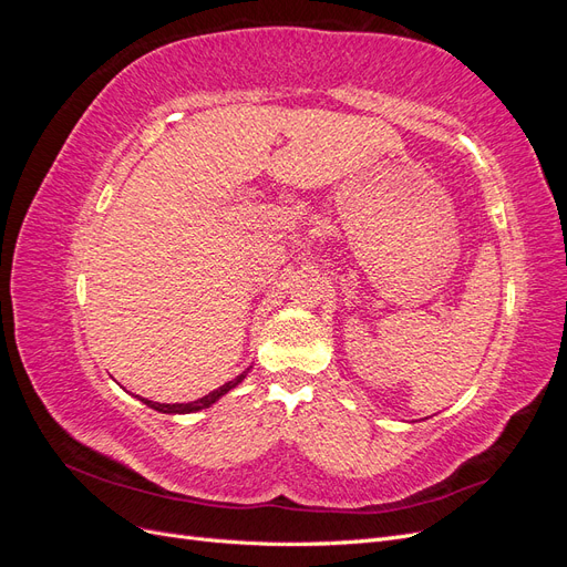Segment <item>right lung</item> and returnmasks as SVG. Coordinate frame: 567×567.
<instances>
[{"mask_svg":"<svg viewBox=\"0 0 567 567\" xmlns=\"http://www.w3.org/2000/svg\"><path fill=\"white\" fill-rule=\"evenodd\" d=\"M248 371H250V369H248ZM248 371H244L241 375H236L234 381H229V383H225L221 388L208 392V394H205V398H200V400H196V402H186V404H161V402H151V400H142V402H144L146 406H151V409L161 411V414H194V411L213 406V404L221 398V394H227L229 390H234L238 383H241V381L246 379Z\"/></svg>","mask_w":567,"mask_h":567,"instance_id":"add662e5","label":"right lung"}]
</instances>
